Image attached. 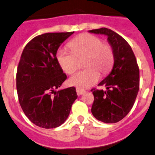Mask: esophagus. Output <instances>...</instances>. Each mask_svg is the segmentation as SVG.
<instances>
[{
  "instance_id": "obj_1",
  "label": "esophagus",
  "mask_w": 155,
  "mask_h": 155,
  "mask_svg": "<svg viewBox=\"0 0 155 155\" xmlns=\"http://www.w3.org/2000/svg\"><path fill=\"white\" fill-rule=\"evenodd\" d=\"M85 92L86 91H85V90H84V89L79 88V87H77V88H76V94H77V95L80 96V95H82V94H84Z\"/></svg>"
}]
</instances>
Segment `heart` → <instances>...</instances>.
Returning <instances> with one entry per match:
<instances>
[{
  "instance_id": "1",
  "label": "heart",
  "mask_w": 155,
  "mask_h": 155,
  "mask_svg": "<svg viewBox=\"0 0 155 155\" xmlns=\"http://www.w3.org/2000/svg\"><path fill=\"white\" fill-rule=\"evenodd\" d=\"M71 51L59 49L56 52V60L65 73L71 74L78 68V58L84 57L85 69L71 76L69 83L79 88H85L95 84L99 79V72L105 73L114 62L112 47L102 39L90 33L78 35L68 43Z\"/></svg>"
}]
</instances>
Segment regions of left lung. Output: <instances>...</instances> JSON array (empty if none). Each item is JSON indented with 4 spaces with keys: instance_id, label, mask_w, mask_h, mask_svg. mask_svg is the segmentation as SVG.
I'll use <instances>...</instances> for the list:
<instances>
[{
    "instance_id": "1",
    "label": "left lung",
    "mask_w": 155,
    "mask_h": 155,
    "mask_svg": "<svg viewBox=\"0 0 155 155\" xmlns=\"http://www.w3.org/2000/svg\"><path fill=\"white\" fill-rule=\"evenodd\" d=\"M107 37L114 51L111 71L99 84L107 91L92 89L94 96L91 112L97 120L115 123L129 113L134 104L140 87V71L134 52L128 42L117 32L102 27L89 30Z\"/></svg>"
}]
</instances>
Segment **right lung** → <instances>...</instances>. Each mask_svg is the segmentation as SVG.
<instances>
[{
	"instance_id": "add662e5",
	"label": "right lung",
	"mask_w": 155,
	"mask_h": 155,
	"mask_svg": "<svg viewBox=\"0 0 155 155\" xmlns=\"http://www.w3.org/2000/svg\"><path fill=\"white\" fill-rule=\"evenodd\" d=\"M72 34L39 35L26 45L21 56L16 75L19 103L29 120L41 128L63 124L77 99L74 87L56 91L67 79L56 60V52Z\"/></svg>"
}]
</instances>
